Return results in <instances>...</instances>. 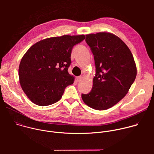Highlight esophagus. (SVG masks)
<instances>
[{
    "label": "esophagus",
    "instance_id": "esophagus-1",
    "mask_svg": "<svg viewBox=\"0 0 154 154\" xmlns=\"http://www.w3.org/2000/svg\"><path fill=\"white\" fill-rule=\"evenodd\" d=\"M77 81L78 82H80L81 80H82V76H78V77H77Z\"/></svg>",
    "mask_w": 154,
    "mask_h": 154
}]
</instances>
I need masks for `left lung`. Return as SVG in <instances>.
Here are the masks:
<instances>
[{
  "mask_svg": "<svg viewBox=\"0 0 154 154\" xmlns=\"http://www.w3.org/2000/svg\"><path fill=\"white\" fill-rule=\"evenodd\" d=\"M94 55L96 74L91 91L82 94L83 102L97 110H105L128 93L137 76L132 54L116 35L106 32L86 35Z\"/></svg>",
  "mask_w": 154,
  "mask_h": 154,
  "instance_id": "obj_1",
  "label": "left lung"
}]
</instances>
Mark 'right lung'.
<instances>
[{"mask_svg": "<svg viewBox=\"0 0 154 154\" xmlns=\"http://www.w3.org/2000/svg\"><path fill=\"white\" fill-rule=\"evenodd\" d=\"M85 35H63L41 40L33 45L22 58L19 67V82L29 99L37 105L58 102L66 88L73 84L68 73L73 47Z\"/></svg>", "mask_w": 154, "mask_h": 154, "instance_id": "obj_1", "label": "right lung"}]
</instances>
